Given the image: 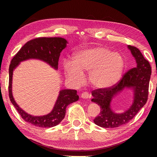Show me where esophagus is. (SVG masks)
I'll list each match as a JSON object with an SVG mask.
<instances>
[{
  "label": "esophagus",
  "mask_w": 157,
  "mask_h": 157,
  "mask_svg": "<svg viewBox=\"0 0 157 157\" xmlns=\"http://www.w3.org/2000/svg\"><path fill=\"white\" fill-rule=\"evenodd\" d=\"M81 97L82 98H90V95L89 94V93L87 92H84L82 93L81 94Z\"/></svg>",
  "instance_id": "obj_1"
}]
</instances>
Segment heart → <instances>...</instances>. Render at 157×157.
<instances>
[{"instance_id": "heart-1", "label": "heart", "mask_w": 157, "mask_h": 157, "mask_svg": "<svg viewBox=\"0 0 157 157\" xmlns=\"http://www.w3.org/2000/svg\"><path fill=\"white\" fill-rule=\"evenodd\" d=\"M72 60L65 62L63 67L67 78L76 86L84 83V73H88L93 87H111L121 78L125 67L121 55L101 46L80 50L73 55Z\"/></svg>"}]
</instances>
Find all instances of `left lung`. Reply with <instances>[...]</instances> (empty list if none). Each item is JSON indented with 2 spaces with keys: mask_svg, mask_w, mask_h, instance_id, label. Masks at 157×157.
Instances as JSON below:
<instances>
[{
  "mask_svg": "<svg viewBox=\"0 0 157 157\" xmlns=\"http://www.w3.org/2000/svg\"><path fill=\"white\" fill-rule=\"evenodd\" d=\"M136 61V67L127 71L118 83L107 88H99L93 90L92 101L101 108L99 115L95 117L96 125L105 128H117L128 123L137 114L148 100L149 82L151 75V67L145 59L140 50L135 46H128ZM125 87L134 90V102L124 113H115L110 108V102L114 96Z\"/></svg>",
  "mask_w": 157,
  "mask_h": 157,
  "instance_id": "left-lung-1",
  "label": "left lung"
}]
</instances>
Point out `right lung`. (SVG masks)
<instances>
[{
    "label": "right lung",
    "instance_id": "obj_1",
    "mask_svg": "<svg viewBox=\"0 0 157 157\" xmlns=\"http://www.w3.org/2000/svg\"><path fill=\"white\" fill-rule=\"evenodd\" d=\"M65 38H37L28 41L14 56L9 65V95L10 101L14 105L22 119L40 128H52L57 125L64 119L66 108L71 103L78 101L79 96L75 90L65 89L60 91L58 98L52 111L44 116H32L28 114L17 104L12 94V77L13 70L20 62L30 59H40L47 63L52 67L58 69L59 59L61 52L67 46Z\"/></svg>",
    "mask_w": 157,
    "mask_h": 157
}]
</instances>
